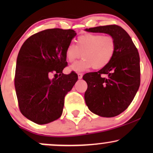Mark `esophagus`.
Returning a JSON list of instances; mask_svg holds the SVG:
<instances>
[{"label": "esophagus", "mask_w": 153, "mask_h": 153, "mask_svg": "<svg viewBox=\"0 0 153 153\" xmlns=\"http://www.w3.org/2000/svg\"><path fill=\"white\" fill-rule=\"evenodd\" d=\"M82 77V73H78V79H81Z\"/></svg>", "instance_id": "34e87169"}]
</instances>
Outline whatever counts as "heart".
<instances>
[{
	"label": "heart",
	"instance_id": "obj_1",
	"mask_svg": "<svg viewBox=\"0 0 153 153\" xmlns=\"http://www.w3.org/2000/svg\"><path fill=\"white\" fill-rule=\"evenodd\" d=\"M75 45L70 44L65 50L66 59L74 62L81 56V60L75 62L68 68V71L80 72L89 69L99 70L108 65L116 50L114 39L109 35L101 34H85L79 36Z\"/></svg>",
	"mask_w": 153,
	"mask_h": 153
}]
</instances>
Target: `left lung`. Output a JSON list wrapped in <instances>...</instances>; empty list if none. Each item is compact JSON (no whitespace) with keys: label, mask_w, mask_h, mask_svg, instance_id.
Here are the masks:
<instances>
[{"label":"left lung","mask_w":153,"mask_h":153,"mask_svg":"<svg viewBox=\"0 0 153 153\" xmlns=\"http://www.w3.org/2000/svg\"><path fill=\"white\" fill-rule=\"evenodd\" d=\"M85 31L108 34L115 40V53L108 65L98 72L86 73L82 79L88 84L84 97L89 110L100 117H116L127 109L140 87L137 49L127 31L119 26H101ZM103 74L108 77H101Z\"/></svg>","instance_id":"8db88e82"}]
</instances>
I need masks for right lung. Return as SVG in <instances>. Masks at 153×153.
<instances>
[{
    "mask_svg": "<svg viewBox=\"0 0 153 153\" xmlns=\"http://www.w3.org/2000/svg\"><path fill=\"white\" fill-rule=\"evenodd\" d=\"M76 34L73 29H46L33 34L21 47L15 89L21 113L31 122L45 124L62 115L65 96L78 80L75 72L62 73L68 65L65 50ZM52 72L59 78L50 80Z\"/></svg>",
    "mask_w": 153,
    "mask_h": 153,
    "instance_id": "add662e5",
    "label": "right lung"
}]
</instances>
